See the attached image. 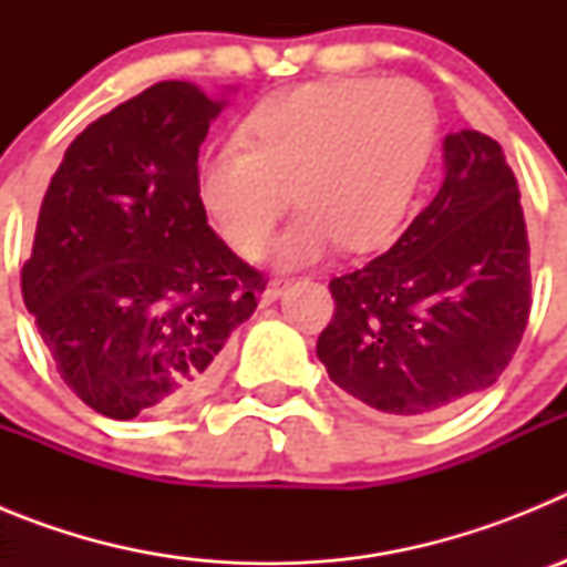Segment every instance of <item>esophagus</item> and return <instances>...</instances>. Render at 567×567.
Instances as JSON below:
<instances>
[{
	"label": "esophagus",
	"mask_w": 567,
	"mask_h": 567,
	"mask_svg": "<svg viewBox=\"0 0 567 567\" xmlns=\"http://www.w3.org/2000/svg\"><path fill=\"white\" fill-rule=\"evenodd\" d=\"M284 289H287V280H269L264 292H260V303H275L284 295Z\"/></svg>",
	"instance_id": "esophagus-1"
}]
</instances>
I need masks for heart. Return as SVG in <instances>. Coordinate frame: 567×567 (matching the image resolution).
<instances>
[{
	"label": "heart",
	"instance_id": "heart-1",
	"mask_svg": "<svg viewBox=\"0 0 567 567\" xmlns=\"http://www.w3.org/2000/svg\"><path fill=\"white\" fill-rule=\"evenodd\" d=\"M425 90L383 79H323L264 99L244 142L209 147L195 167L204 213L229 247L258 255L287 207L300 213L272 244L284 267L312 264L343 240L369 252L398 235L434 150Z\"/></svg>",
	"mask_w": 567,
	"mask_h": 567
}]
</instances>
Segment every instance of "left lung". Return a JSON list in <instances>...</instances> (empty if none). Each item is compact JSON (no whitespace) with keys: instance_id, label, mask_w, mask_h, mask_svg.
Wrapping results in <instances>:
<instances>
[{"instance_id":"obj_1","label":"left lung","mask_w":567,"mask_h":567,"mask_svg":"<svg viewBox=\"0 0 567 567\" xmlns=\"http://www.w3.org/2000/svg\"><path fill=\"white\" fill-rule=\"evenodd\" d=\"M443 167L434 202L392 247L329 280L320 363L389 417H434L485 392L528 323V233L503 147L477 130L449 133Z\"/></svg>"}]
</instances>
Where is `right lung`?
<instances>
[{
    "label": "right lung",
    "instance_id": "right-lung-1",
    "mask_svg": "<svg viewBox=\"0 0 567 567\" xmlns=\"http://www.w3.org/2000/svg\"><path fill=\"white\" fill-rule=\"evenodd\" d=\"M227 93L153 84L79 133L44 193L24 307L64 383L104 417L202 400L258 307L264 278L213 233L195 189Z\"/></svg>",
    "mask_w": 567,
    "mask_h": 567
}]
</instances>
